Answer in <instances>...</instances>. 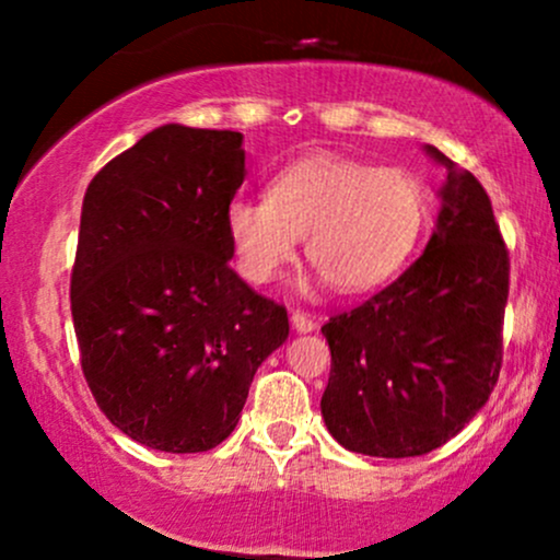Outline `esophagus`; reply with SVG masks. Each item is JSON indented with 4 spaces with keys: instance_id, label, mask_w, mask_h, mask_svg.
<instances>
[{
    "instance_id": "1",
    "label": "esophagus",
    "mask_w": 560,
    "mask_h": 560,
    "mask_svg": "<svg viewBox=\"0 0 560 560\" xmlns=\"http://www.w3.org/2000/svg\"><path fill=\"white\" fill-rule=\"evenodd\" d=\"M292 326L294 329H298L300 334H307V331H313L316 329V318L311 316V313H302V311H294L292 313Z\"/></svg>"
}]
</instances>
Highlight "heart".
<instances>
[{
	"label": "heart",
	"mask_w": 560,
	"mask_h": 560,
	"mask_svg": "<svg viewBox=\"0 0 560 560\" xmlns=\"http://www.w3.org/2000/svg\"><path fill=\"white\" fill-rule=\"evenodd\" d=\"M427 215V195L408 171L313 155L276 173L268 197L231 199L226 229L253 284L273 281L307 236V260L334 289L355 294L400 271Z\"/></svg>",
	"instance_id": "b5f03b06"
}]
</instances>
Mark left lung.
<instances>
[{
	"mask_svg": "<svg viewBox=\"0 0 560 560\" xmlns=\"http://www.w3.org/2000/svg\"><path fill=\"white\" fill-rule=\"evenodd\" d=\"M442 210L419 260L320 326L331 374L320 397L339 445L376 458L442 447L490 400L503 363L511 260L474 173L432 144Z\"/></svg>",
	"mask_w": 560,
	"mask_h": 560,
	"instance_id": "1",
	"label": "left lung"
}]
</instances>
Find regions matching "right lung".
I'll list each match as a JSON object with an SVG mask.
<instances>
[{
    "label": "right lung",
    "mask_w": 560,
    "mask_h": 560,
    "mask_svg": "<svg viewBox=\"0 0 560 560\" xmlns=\"http://www.w3.org/2000/svg\"><path fill=\"white\" fill-rule=\"evenodd\" d=\"M240 131L168 124L89 184L70 273L81 369L113 427L163 453L234 432L255 371L287 339V307L244 284L226 210Z\"/></svg>",
    "instance_id": "1"
}]
</instances>
